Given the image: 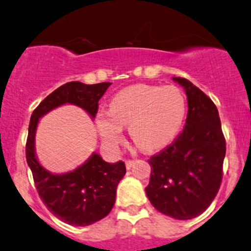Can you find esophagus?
Listing matches in <instances>:
<instances>
[{
    "label": "esophagus",
    "mask_w": 251,
    "mask_h": 251,
    "mask_svg": "<svg viewBox=\"0 0 251 251\" xmlns=\"http://www.w3.org/2000/svg\"><path fill=\"white\" fill-rule=\"evenodd\" d=\"M125 165H126V168H127V169H130V168L133 165V160H126Z\"/></svg>",
    "instance_id": "1"
}]
</instances>
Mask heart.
Listing matches in <instances>:
<instances>
[{
    "label": "heart",
    "mask_w": 251,
    "mask_h": 251,
    "mask_svg": "<svg viewBox=\"0 0 251 251\" xmlns=\"http://www.w3.org/2000/svg\"><path fill=\"white\" fill-rule=\"evenodd\" d=\"M186 110V99L176 87L133 84L110 99L109 110L96 114V126L105 145L118 150L124 140L123 125H128L136 145L151 152L177 137Z\"/></svg>",
    "instance_id": "1"
}]
</instances>
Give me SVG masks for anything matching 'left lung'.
<instances>
[{
	"instance_id": "left-lung-1",
	"label": "left lung",
	"mask_w": 251,
	"mask_h": 251,
	"mask_svg": "<svg viewBox=\"0 0 251 251\" xmlns=\"http://www.w3.org/2000/svg\"><path fill=\"white\" fill-rule=\"evenodd\" d=\"M187 97L184 130L176 140L153 155L148 200L163 215L191 220L211 205L220 190L226 141L213 101L190 81L173 77Z\"/></svg>"
}]
</instances>
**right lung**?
I'll return each mask as SVG.
<instances>
[{"instance_id": "right-lung-1", "label": "right lung", "mask_w": 251, "mask_h": 251, "mask_svg": "<svg viewBox=\"0 0 251 251\" xmlns=\"http://www.w3.org/2000/svg\"><path fill=\"white\" fill-rule=\"evenodd\" d=\"M110 84L69 82L49 94L31 114L25 147L26 163L43 202L53 216L67 225L84 227L109 215L115 203L116 187L126 173L125 163H108L99 153L93 152L72 172L51 173L40 164L36 155V128L44 115L66 104L79 106L93 120L98 101Z\"/></svg>"}]
</instances>
